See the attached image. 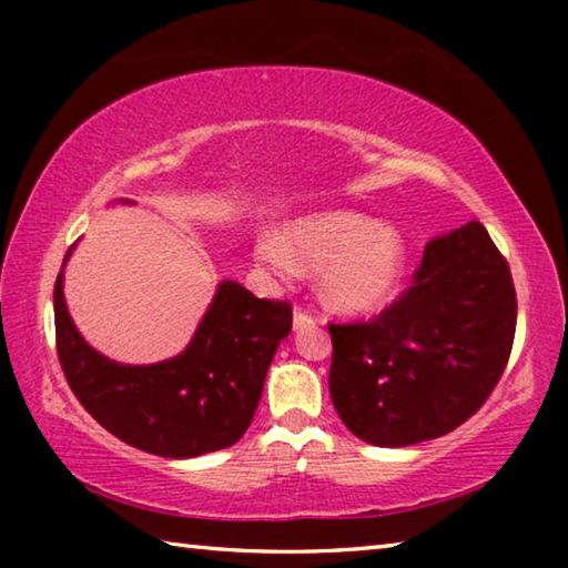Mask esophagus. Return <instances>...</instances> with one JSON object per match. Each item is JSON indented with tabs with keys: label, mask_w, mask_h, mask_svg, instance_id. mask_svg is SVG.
I'll return each instance as SVG.
<instances>
[{
	"label": "esophagus",
	"mask_w": 568,
	"mask_h": 568,
	"mask_svg": "<svg viewBox=\"0 0 568 568\" xmlns=\"http://www.w3.org/2000/svg\"><path fill=\"white\" fill-rule=\"evenodd\" d=\"M318 323H321L318 315L307 313V311H303V307H295V313H293V328L295 331L311 328V325H318Z\"/></svg>",
	"instance_id": "34e87169"
}]
</instances>
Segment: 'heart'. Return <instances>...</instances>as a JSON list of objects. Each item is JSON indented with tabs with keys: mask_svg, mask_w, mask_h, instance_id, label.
<instances>
[{
	"mask_svg": "<svg viewBox=\"0 0 568 568\" xmlns=\"http://www.w3.org/2000/svg\"><path fill=\"white\" fill-rule=\"evenodd\" d=\"M253 257L277 285L295 283L303 263L318 267L323 301L348 315L383 311L408 267L406 240L396 227L345 210L297 217L281 233L261 230Z\"/></svg>",
	"mask_w": 568,
	"mask_h": 568,
	"instance_id": "1",
	"label": "heart"
}]
</instances>
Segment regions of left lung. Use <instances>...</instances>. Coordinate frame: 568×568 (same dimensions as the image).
Wrapping results in <instances>:
<instances>
[{"label": "left lung", "mask_w": 568, "mask_h": 568, "mask_svg": "<svg viewBox=\"0 0 568 568\" xmlns=\"http://www.w3.org/2000/svg\"><path fill=\"white\" fill-rule=\"evenodd\" d=\"M514 333L511 271L470 220L430 240L416 283L378 318L331 325L333 406L371 446L444 436L496 388Z\"/></svg>", "instance_id": "obj_1"}]
</instances>
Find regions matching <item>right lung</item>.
<instances>
[{"instance_id": "add662e5", "label": "right lung", "mask_w": 568, "mask_h": 568, "mask_svg": "<svg viewBox=\"0 0 568 568\" xmlns=\"http://www.w3.org/2000/svg\"><path fill=\"white\" fill-rule=\"evenodd\" d=\"M64 265L54 283L57 353L90 416L124 444L162 458H195L237 444L261 403L277 345L293 328L291 305L261 301L223 281L185 351L160 363L124 365L77 331L64 303Z\"/></svg>"}]
</instances>
